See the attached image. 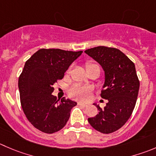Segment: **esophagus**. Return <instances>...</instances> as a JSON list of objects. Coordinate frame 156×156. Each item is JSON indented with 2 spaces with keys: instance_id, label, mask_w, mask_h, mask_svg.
Listing matches in <instances>:
<instances>
[{
  "instance_id": "esophagus-1",
  "label": "esophagus",
  "mask_w": 156,
  "mask_h": 156,
  "mask_svg": "<svg viewBox=\"0 0 156 156\" xmlns=\"http://www.w3.org/2000/svg\"><path fill=\"white\" fill-rule=\"evenodd\" d=\"M78 105H79V106H81V107H87V104H84V103L78 102Z\"/></svg>"
}]
</instances>
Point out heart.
I'll list each match as a JSON object with an SVG mask.
<instances>
[{"mask_svg": "<svg viewBox=\"0 0 156 156\" xmlns=\"http://www.w3.org/2000/svg\"><path fill=\"white\" fill-rule=\"evenodd\" d=\"M94 66H98V65L93 62L86 63V69H88ZM71 68H69L68 72H70ZM91 88L87 86H81L75 84L69 89V95L75 99L81 101H87L90 100V95H91Z\"/></svg>", "mask_w": 156, "mask_h": 156, "instance_id": "1", "label": "heart"}]
</instances>
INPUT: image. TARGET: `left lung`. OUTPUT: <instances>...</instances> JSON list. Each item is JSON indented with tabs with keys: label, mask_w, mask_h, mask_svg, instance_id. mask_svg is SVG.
Masks as SVG:
<instances>
[{
	"label": "left lung",
	"mask_w": 156,
	"mask_h": 156,
	"mask_svg": "<svg viewBox=\"0 0 156 156\" xmlns=\"http://www.w3.org/2000/svg\"><path fill=\"white\" fill-rule=\"evenodd\" d=\"M84 52L104 69L105 81L101 97L107 100L104 109L94 104L99 110L98 114L87 120L96 130L111 133L126 123L135 107L140 89L135 65L115 48L98 46Z\"/></svg>",
	"instance_id": "1"
}]
</instances>
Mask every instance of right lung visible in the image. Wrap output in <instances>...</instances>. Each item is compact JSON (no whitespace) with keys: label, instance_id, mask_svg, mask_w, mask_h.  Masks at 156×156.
<instances>
[{"label":"right lung","instance_id":"right-lung-1","mask_svg":"<svg viewBox=\"0 0 156 156\" xmlns=\"http://www.w3.org/2000/svg\"><path fill=\"white\" fill-rule=\"evenodd\" d=\"M82 52L41 49L26 62L18 81L20 103L27 120L39 130L51 134L66 126L77 103L66 98L57 100L52 94L53 84Z\"/></svg>","mask_w":156,"mask_h":156}]
</instances>
